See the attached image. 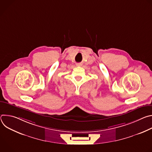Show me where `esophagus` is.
<instances>
[{"instance_id": "1", "label": "esophagus", "mask_w": 152, "mask_h": 152, "mask_svg": "<svg viewBox=\"0 0 152 152\" xmlns=\"http://www.w3.org/2000/svg\"><path fill=\"white\" fill-rule=\"evenodd\" d=\"M76 66H77V67H80V66H82V64L81 63H77V64H76Z\"/></svg>"}]
</instances>
